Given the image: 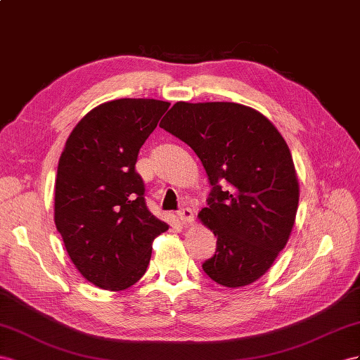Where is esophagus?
<instances>
[{"instance_id":"esophagus-1","label":"esophagus","mask_w":360,"mask_h":360,"mask_svg":"<svg viewBox=\"0 0 360 360\" xmlns=\"http://www.w3.org/2000/svg\"><path fill=\"white\" fill-rule=\"evenodd\" d=\"M178 219L181 220L182 224L191 223L194 220V212L191 208H182L178 211Z\"/></svg>"}]
</instances>
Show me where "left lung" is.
Masks as SVG:
<instances>
[{
  "instance_id": "8db88e82",
  "label": "left lung",
  "mask_w": 360,
  "mask_h": 360,
  "mask_svg": "<svg viewBox=\"0 0 360 360\" xmlns=\"http://www.w3.org/2000/svg\"><path fill=\"white\" fill-rule=\"evenodd\" d=\"M160 127L196 152L212 187L199 219L217 248L203 271L228 288L258 281L288 243L299 207L286 141L259 111L235 102H176Z\"/></svg>"
}]
</instances>
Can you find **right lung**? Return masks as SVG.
Segmentation results:
<instances>
[{
    "label": "right lung",
    "instance_id": "1",
    "mask_svg": "<svg viewBox=\"0 0 360 360\" xmlns=\"http://www.w3.org/2000/svg\"><path fill=\"white\" fill-rule=\"evenodd\" d=\"M169 105L131 98L101 104L78 122L60 157L56 228L77 270L102 290L139 282L153 238L169 229L148 210L136 172L139 150Z\"/></svg>",
    "mask_w": 360,
    "mask_h": 360
}]
</instances>
